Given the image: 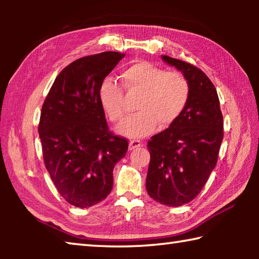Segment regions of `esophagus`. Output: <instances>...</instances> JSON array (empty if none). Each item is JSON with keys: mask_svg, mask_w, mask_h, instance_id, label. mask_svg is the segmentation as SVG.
I'll list each match as a JSON object with an SVG mask.
<instances>
[{"mask_svg": "<svg viewBox=\"0 0 259 259\" xmlns=\"http://www.w3.org/2000/svg\"><path fill=\"white\" fill-rule=\"evenodd\" d=\"M140 146H143V143L139 142V140H130L129 142V150L133 151L135 148H138Z\"/></svg>", "mask_w": 259, "mask_h": 259, "instance_id": "esophagus-1", "label": "esophagus"}]
</instances>
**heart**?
<instances>
[{"label":"heart","mask_w":259,"mask_h":259,"mask_svg":"<svg viewBox=\"0 0 259 259\" xmlns=\"http://www.w3.org/2000/svg\"><path fill=\"white\" fill-rule=\"evenodd\" d=\"M125 90L138 93L137 113L126 117L116 131L128 138H143L156 130L174 124L186 108L191 95L190 84L177 72H165L148 61H137L121 74ZM100 106L112 122L124 116V96L122 88L106 78L99 89Z\"/></svg>","instance_id":"heart-1"}]
</instances>
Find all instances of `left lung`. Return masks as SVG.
I'll use <instances>...</instances> for the list:
<instances>
[{
	"mask_svg": "<svg viewBox=\"0 0 259 259\" xmlns=\"http://www.w3.org/2000/svg\"><path fill=\"white\" fill-rule=\"evenodd\" d=\"M161 58L182 72L191 95L179 119L147 144L146 190L156 202L181 207L198 196L217 163L223 115L216 88L201 69L168 56Z\"/></svg>",
	"mask_w": 259,
	"mask_h": 259,
	"instance_id": "obj_1",
	"label": "left lung"
}]
</instances>
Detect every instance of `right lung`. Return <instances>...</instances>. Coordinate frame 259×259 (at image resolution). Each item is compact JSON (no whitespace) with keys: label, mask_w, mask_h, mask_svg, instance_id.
<instances>
[{"label":"right lung","mask_w":259,"mask_h":259,"mask_svg":"<svg viewBox=\"0 0 259 259\" xmlns=\"http://www.w3.org/2000/svg\"><path fill=\"white\" fill-rule=\"evenodd\" d=\"M125 55L83 57L59 73L42 106L38 134L46 168L60 195L89 208L107 198L113 169L128 151L125 138L108 131L99 89Z\"/></svg>","instance_id":"add662e5"}]
</instances>
